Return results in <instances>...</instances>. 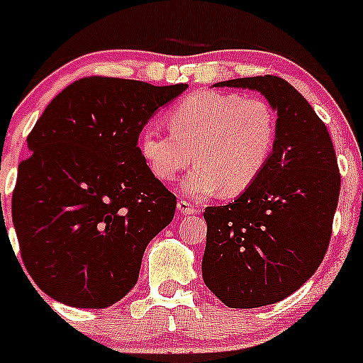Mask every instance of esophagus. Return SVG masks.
<instances>
[{"label":"esophagus","instance_id":"1","mask_svg":"<svg viewBox=\"0 0 363 363\" xmlns=\"http://www.w3.org/2000/svg\"><path fill=\"white\" fill-rule=\"evenodd\" d=\"M178 211L182 214H196L198 213L196 205L191 203V201H185V200L178 201Z\"/></svg>","mask_w":363,"mask_h":363}]
</instances>
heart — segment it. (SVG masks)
<instances>
[{"instance_id":"heart-1","label":"heart","mask_w":363,"mask_h":363,"mask_svg":"<svg viewBox=\"0 0 363 363\" xmlns=\"http://www.w3.org/2000/svg\"><path fill=\"white\" fill-rule=\"evenodd\" d=\"M171 134L147 125L140 152L162 182H172L191 162L184 191L203 198L220 191L236 196L262 176L277 145V112L262 98L233 92H196L167 114Z\"/></svg>"}]
</instances>
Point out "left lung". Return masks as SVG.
Wrapping results in <instances>:
<instances>
[{
    "instance_id": "obj_1",
    "label": "left lung",
    "mask_w": 363,
    "mask_h": 363,
    "mask_svg": "<svg viewBox=\"0 0 363 363\" xmlns=\"http://www.w3.org/2000/svg\"><path fill=\"white\" fill-rule=\"evenodd\" d=\"M258 91L278 114L269 165L233 203L207 207L205 285L233 309L277 303L306 284L329 247L340 171L327 127L278 76L214 83Z\"/></svg>"
}]
</instances>
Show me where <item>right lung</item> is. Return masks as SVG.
<instances>
[{
    "label": "right lung",
    "mask_w": 363,
    "mask_h": 363,
    "mask_svg": "<svg viewBox=\"0 0 363 363\" xmlns=\"http://www.w3.org/2000/svg\"><path fill=\"white\" fill-rule=\"evenodd\" d=\"M187 86L91 76L47 105L12 192L21 259L45 294L104 309L136 285L147 243L176 211L138 138Z\"/></svg>",
    "instance_id": "right-lung-1"
}]
</instances>
